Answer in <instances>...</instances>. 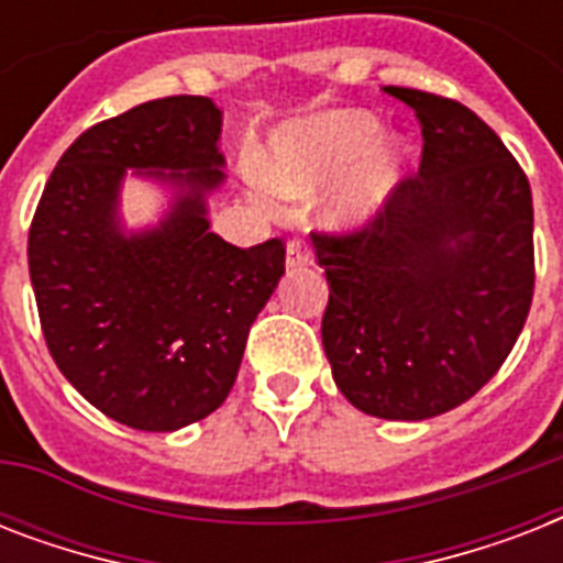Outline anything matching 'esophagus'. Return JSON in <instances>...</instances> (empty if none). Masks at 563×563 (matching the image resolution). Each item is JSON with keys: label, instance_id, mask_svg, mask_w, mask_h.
I'll list each match as a JSON object with an SVG mask.
<instances>
[{"label": "esophagus", "instance_id": "esophagus-1", "mask_svg": "<svg viewBox=\"0 0 563 563\" xmlns=\"http://www.w3.org/2000/svg\"><path fill=\"white\" fill-rule=\"evenodd\" d=\"M286 263L289 268H300V265L312 263V251L303 239H289V245H286Z\"/></svg>", "mask_w": 563, "mask_h": 563}]
</instances>
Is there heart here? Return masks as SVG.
Segmentation results:
<instances>
[{
  "label": "heart",
  "instance_id": "1",
  "mask_svg": "<svg viewBox=\"0 0 563 563\" xmlns=\"http://www.w3.org/2000/svg\"><path fill=\"white\" fill-rule=\"evenodd\" d=\"M379 140V122L368 113L344 110L283 134L274 145L272 180L277 192L307 195L342 178ZM402 169V148L385 145L360 169L342 201V216H368L394 192Z\"/></svg>",
  "mask_w": 563,
  "mask_h": 563
}]
</instances>
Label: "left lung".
<instances>
[{"label":"left lung","instance_id":"8db88e82","mask_svg":"<svg viewBox=\"0 0 563 563\" xmlns=\"http://www.w3.org/2000/svg\"><path fill=\"white\" fill-rule=\"evenodd\" d=\"M415 110L418 172L360 228L312 233L330 283L321 339L365 415L423 420L503 368L534 295L529 178L462 101L383 87Z\"/></svg>","mask_w":563,"mask_h":563}]
</instances>
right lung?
<instances>
[{
    "label": "right lung",
    "instance_id": "add662e5",
    "mask_svg": "<svg viewBox=\"0 0 563 563\" xmlns=\"http://www.w3.org/2000/svg\"><path fill=\"white\" fill-rule=\"evenodd\" d=\"M221 110L169 96L87 128L57 161L29 228L40 330L60 374L108 418L172 432L216 411L251 324L286 272V242L236 247L210 233ZM125 168H172L190 187L143 238L115 228Z\"/></svg>",
    "mask_w": 563,
    "mask_h": 563
}]
</instances>
